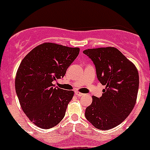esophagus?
<instances>
[{
	"label": "esophagus",
	"instance_id": "1",
	"mask_svg": "<svg viewBox=\"0 0 150 150\" xmlns=\"http://www.w3.org/2000/svg\"><path fill=\"white\" fill-rule=\"evenodd\" d=\"M75 95L78 97H80V96H82L83 94L81 93V92H79V91H75Z\"/></svg>",
	"mask_w": 150,
	"mask_h": 150
}]
</instances>
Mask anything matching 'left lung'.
<instances>
[{
  "instance_id": "obj_1",
  "label": "left lung",
  "mask_w": 150,
  "mask_h": 150,
  "mask_svg": "<svg viewBox=\"0 0 150 150\" xmlns=\"http://www.w3.org/2000/svg\"><path fill=\"white\" fill-rule=\"evenodd\" d=\"M95 65L97 77L105 88L100 98L92 97L85 116L96 128L109 130L121 124L137 100L139 74L136 66L115 47L83 51Z\"/></svg>"
}]
</instances>
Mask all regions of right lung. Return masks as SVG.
I'll return each instance as SVG.
<instances>
[{
    "mask_svg": "<svg viewBox=\"0 0 150 150\" xmlns=\"http://www.w3.org/2000/svg\"><path fill=\"white\" fill-rule=\"evenodd\" d=\"M79 52L78 47L43 43L21 62L15 79L16 91L22 110L37 126L49 129L64 117L74 91L54 88L52 81L65 75Z\"/></svg>",
    "mask_w": 150,
    "mask_h": 150,
    "instance_id": "right-lung-1",
    "label": "right lung"
}]
</instances>
